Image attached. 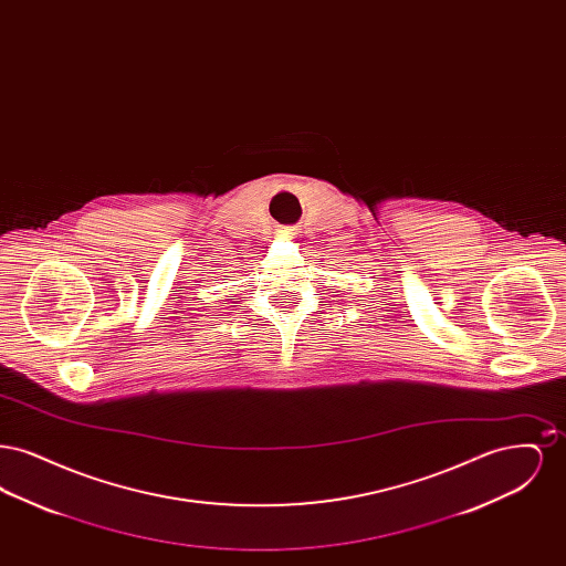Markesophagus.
<instances>
[{
    "instance_id": "34e87169",
    "label": "esophagus",
    "mask_w": 566,
    "mask_h": 566,
    "mask_svg": "<svg viewBox=\"0 0 566 566\" xmlns=\"http://www.w3.org/2000/svg\"><path fill=\"white\" fill-rule=\"evenodd\" d=\"M284 235H286V238H291V235H293V233H291V231H286V233H284Z\"/></svg>"
}]
</instances>
